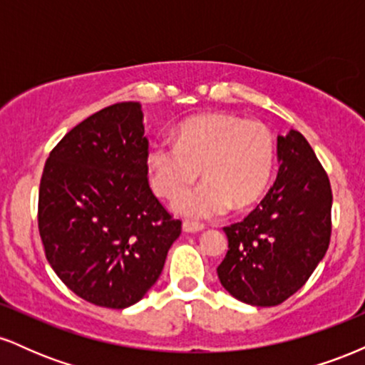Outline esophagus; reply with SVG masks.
<instances>
[{"label":"esophagus","mask_w":365,"mask_h":365,"mask_svg":"<svg viewBox=\"0 0 365 365\" xmlns=\"http://www.w3.org/2000/svg\"><path fill=\"white\" fill-rule=\"evenodd\" d=\"M204 228H206V226H204L202 223H197V221H190V220L183 221V232H187V233L202 232Z\"/></svg>","instance_id":"esophagus-1"}]
</instances>
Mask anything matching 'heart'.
<instances>
[{"label":"heart","instance_id":"b5f03b06","mask_svg":"<svg viewBox=\"0 0 365 365\" xmlns=\"http://www.w3.org/2000/svg\"><path fill=\"white\" fill-rule=\"evenodd\" d=\"M148 165L154 190L177 199L195 182L200 168L208 180L175 204L180 215L211 217L230 202H254L269 185L274 168V139L266 125L235 115H207L185 121L177 142L158 140Z\"/></svg>","mask_w":365,"mask_h":365}]
</instances>
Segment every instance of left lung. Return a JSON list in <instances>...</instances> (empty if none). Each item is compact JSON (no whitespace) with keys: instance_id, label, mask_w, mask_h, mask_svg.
I'll return each mask as SVG.
<instances>
[{"instance_id":"left-lung-1","label":"left lung","mask_w":365,"mask_h":365,"mask_svg":"<svg viewBox=\"0 0 365 365\" xmlns=\"http://www.w3.org/2000/svg\"><path fill=\"white\" fill-rule=\"evenodd\" d=\"M273 187L240 223L225 226L228 252L217 278L240 302L271 307L299 292L331 238V183L307 139L278 137Z\"/></svg>"}]
</instances>
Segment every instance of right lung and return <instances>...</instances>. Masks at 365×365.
Wrapping results in <instances>:
<instances>
[{"label":"right lung","instance_id":"add662e5","mask_svg":"<svg viewBox=\"0 0 365 365\" xmlns=\"http://www.w3.org/2000/svg\"><path fill=\"white\" fill-rule=\"evenodd\" d=\"M140 103L103 108L54 145L39 185L48 262L75 295L108 309L139 302L158 282L182 221L148 178Z\"/></svg>","mask_w":365,"mask_h":365}]
</instances>
